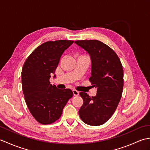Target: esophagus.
<instances>
[{
    "mask_svg": "<svg viewBox=\"0 0 150 150\" xmlns=\"http://www.w3.org/2000/svg\"><path fill=\"white\" fill-rule=\"evenodd\" d=\"M73 95H74L75 96H77V95H79V92L77 90H73Z\"/></svg>",
    "mask_w": 150,
    "mask_h": 150,
    "instance_id": "1",
    "label": "esophagus"
}]
</instances>
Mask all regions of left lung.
Returning a JSON list of instances; mask_svg holds the SVG:
<instances>
[{
    "instance_id": "1",
    "label": "left lung",
    "mask_w": 150,
    "mask_h": 150,
    "mask_svg": "<svg viewBox=\"0 0 150 150\" xmlns=\"http://www.w3.org/2000/svg\"><path fill=\"white\" fill-rule=\"evenodd\" d=\"M75 43L90 57V81L97 89L95 97L80 93L84 103L79 115L88 125L100 126L112 116L120 102L124 84L122 66L114 51L99 40H77Z\"/></svg>"
}]
</instances>
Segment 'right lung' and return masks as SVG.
Listing matches in <instances>:
<instances>
[{"label": "right lung", "mask_w": 150, "mask_h": 150, "mask_svg": "<svg viewBox=\"0 0 150 150\" xmlns=\"http://www.w3.org/2000/svg\"><path fill=\"white\" fill-rule=\"evenodd\" d=\"M74 41H49L37 47L24 62L22 69V91L30 113L38 122L49 124L60 117L63 108L73 96L70 89L59 90L50 84L60 57Z\"/></svg>", "instance_id": "add662e5"}]
</instances>
